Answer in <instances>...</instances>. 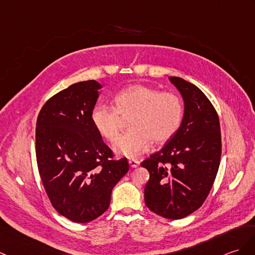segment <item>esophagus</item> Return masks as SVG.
<instances>
[{"label":"esophagus","instance_id":"1","mask_svg":"<svg viewBox=\"0 0 255 255\" xmlns=\"http://www.w3.org/2000/svg\"><path fill=\"white\" fill-rule=\"evenodd\" d=\"M128 163L130 165V167H132V168L138 167L139 164H140V162L138 161V159H134V158H130L129 161H128Z\"/></svg>","mask_w":255,"mask_h":255}]
</instances>
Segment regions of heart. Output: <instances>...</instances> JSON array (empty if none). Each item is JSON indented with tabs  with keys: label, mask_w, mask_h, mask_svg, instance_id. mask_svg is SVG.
<instances>
[{
	"label": "heart",
	"mask_w": 255,
	"mask_h": 255,
	"mask_svg": "<svg viewBox=\"0 0 255 255\" xmlns=\"http://www.w3.org/2000/svg\"><path fill=\"white\" fill-rule=\"evenodd\" d=\"M114 108L94 106L91 121L94 128L109 142L118 139L122 118H128V131L122 135L115 146L118 154L138 156L149 149L152 141L163 143L179 129L183 105L177 94L158 92L143 84H133L122 89L113 99Z\"/></svg>",
	"instance_id": "obj_1"
}]
</instances>
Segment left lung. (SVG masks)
Masks as SVG:
<instances>
[{
	"mask_svg": "<svg viewBox=\"0 0 255 255\" xmlns=\"http://www.w3.org/2000/svg\"><path fill=\"white\" fill-rule=\"evenodd\" d=\"M185 102L177 132L141 166L150 173L145 205L155 214L180 220L204 203L220 167L221 126L216 110L200 89L179 77H169Z\"/></svg>",
	"mask_w": 255,
	"mask_h": 255,
	"instance_id": "obj_1",
	"label": "left lung"
}]
</instances>
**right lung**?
Wrapping results in <instances>:
<instances>
[{"instance_id":"add662e5","label":"right lung","mask_w":255,"mask_h":255,"mask_svg":"<svg viewBox=\"0 0 255 255\" xmlns=\"http://www.w3.org/2000/svg\"><path fill=\"white\" fill-rule=\"evenodd\" d=\"M101 88L88 80L56 93L42 106L35 127L38 169L50 202L80 224L109 209L112 190L129 169L126 157L114 159L92 124Z\"/></svg>"}]
</instances>
